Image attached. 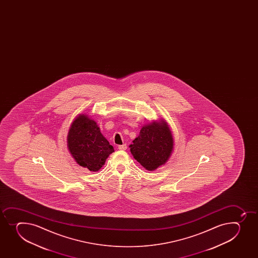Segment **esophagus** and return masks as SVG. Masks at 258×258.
Segmentation results:
<instances>
[{
  "mask_svg": "<svg viewBox=\"0 0 258 258\" xmlns=\"http://www.w3.org/2000/svg\"><path fill=\"white\" fill-rule=\"evenodd\" d=\"M126 149H127V145H126V144H123V145L118 146V150H120V151H125Z\"/></svg>",
  "mask_w": 258,
  "mask_h": 258,
  "instance_id": "34e87169",
  "label": "esophagus"
}]
</instances>
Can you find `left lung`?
I'll return each mask as SVG.
<instances>
[{"instance_id":"1","label":"left lung","mask_w":258,"mask_h":258,"mask_svg":"<svg viewBox=\"0 0 258 258\" xmlns=\"http://www.w3.org/2000/svg\"><path fill=\"white\" fill-rule=\"evenodd\" d=\"M130 148L134 158L147 171H153L164 166L174 148L173 136L168 123L160 118L144 125Z\"/></svg>"}]
</instances>
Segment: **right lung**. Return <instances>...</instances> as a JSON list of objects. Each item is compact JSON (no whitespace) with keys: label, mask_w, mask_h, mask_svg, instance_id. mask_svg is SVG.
Returning <instances> with one entry per match:
<instances>
[{"label":"right lung","mask_w":258,"mask_h":258,"mask_svg":"<svg viewBox=\"0 0 258 258\" xmlns=\"http://www.w3.org/2000/svg\"><path fill=\"white\" fill-rule=\"evenodd\" d=\"M67 148L79 166L99 171L114 149L102 136L97 122L86 113L75 117L67 135Z\"/></svg>","instance_id":"obj_1"}]
</instances>
